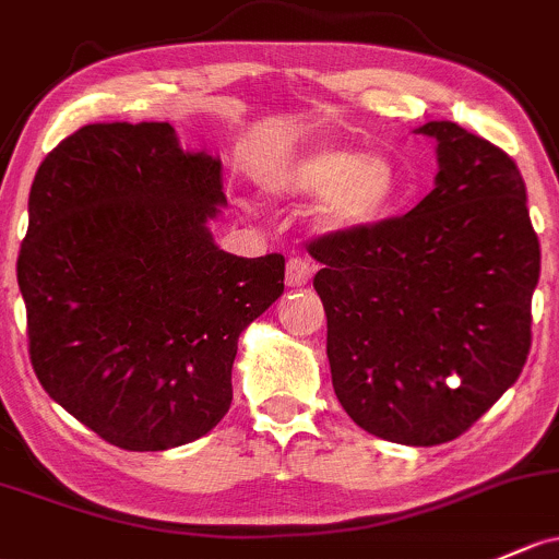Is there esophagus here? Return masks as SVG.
Segmentation results:
<instances>
[{
	"label": "esophagus",
	"instance_id": "esophagus-1",
	"mask_svg": "<svg viewBox=\"0 0 559 559\" xmlns=\"http://www.w3.org/2000/svg\"><path fill=\"white\" fill-rule=\"evenodd\" d=\"M311 274H314V266H311L309 261L301 255H293L287 258V266H285V282L287 287H301L306 282L311 280Z\"/></svg>",
	"mask_w": 559,
	"mask_h": 559
}]
</instances>
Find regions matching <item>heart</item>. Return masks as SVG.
<instances>
[{"mask_svg":"<svg viewBox=\"0 0 559 559\" xmlns=\"http://www.w3.org/2000/svg\"><path fill=\"white\" fill-rule=\"evenodd\" d=\"M272 191L287 200L322 197L317 224L325 231H359L378 224L400 200L402 173L389 154L317 146L282 165Z\"/></svg>","mask_w":559,"mask_h":559,"instance_id":"obj_1","label":"heart"}]
</instances>
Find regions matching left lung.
I'll return each instance as SVG.
<instances>
[{"instance_id":"1","label":"left lung","mask_w":559,"mask_h":559,"mask_svg":"<svg viewBox=\"0 0 559 559\" xmlns=\"http://www.w3.org/2000/svg\"><path fill=\"white\" fill-rule=\"evenodd\" d=\"M435 189L400 218L311 239L333 389L352 421L400 445L464 435L531 352L542 248L518 165L455 122Z\"/></svg>"}]
</instances>
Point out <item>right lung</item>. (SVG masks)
Listing matches in <instances>:
<instances>
[{"instance_id": "obj_1", "label": "right lung", "mask_w": 559, "mask_h": 559, "mask_svg": "<svg viewBox=\"0 0 559 559\" xmlns=\"http://www.w3.org/2000/svg\"><path fill=\"white\" fill-rule=\"evenodd\" d=\"M221 159L167 122L85 124L34 176L17 253L45 392L124 450L207 435L231 405L237 338L285 290V258H239L207 224Z\"/></svg>"}]
</instances>
